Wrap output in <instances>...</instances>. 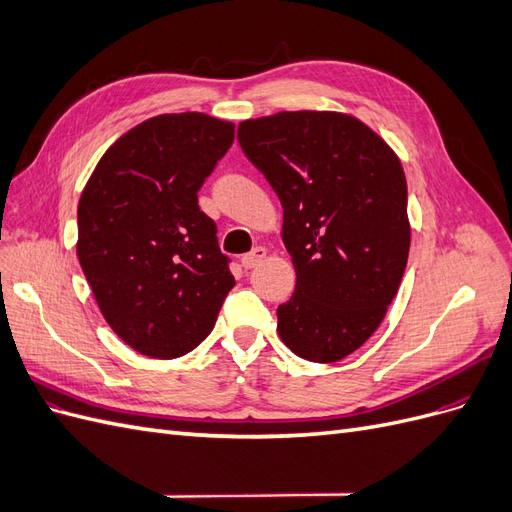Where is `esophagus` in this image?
I'll return each instance as SVG.
<instances>
[{
  "label": "esophagus",
  "instance_id": "obj_1",
  "mask_svg": "<svg viewBox=\"0 0 512 512\" xmlns=\"http://www.w3.org/2000/svg\"><path fill=\"white\" fill-rule=\"evenodd\" d=\"M267 258V250L265 247H254L252 252H247L243 258H241V265L245 267V269H254V267H258L262 260Z\"/></svg>",
  "mask_w": 512,
  "mask_h": 512
}]
</instances>
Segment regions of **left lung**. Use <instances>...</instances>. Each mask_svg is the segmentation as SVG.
I'll return each instance as SVG.
<instances>
[{"mask_svg":"<svg viewBox=\"0 0 512 512\" xmlns=\"http://www.w3.org/2000/svg\"><path fill=\"white\" fill-rule=\"evenodd\" d=\"M237 138L284 207L297 286L277 333L301 359H344L380 327L406 271L404 168L363 121L333 111L247 119Z\"/></svg>","mask_w":512,"mask_h":512,"instance_id":"left-lung-1","label":"left lung"}]
</instances>
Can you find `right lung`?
I'll list each match as a JSON object with an SVG mask.
<instances>
[{
  "label": "right lung",
  "instance_id": "1",
  "mask_svg": "<svg viewBox=\"0 0 512 512\" xmlns=\"http://www.w3.org/2000/svg\"><path fill=\"white\" fill-rule=\"evenodd\" d=\"M235 141L205 113L151 117L106 149L79 200L76 254L104 320L151 359L211 333L235 286L198 190Z\"/></svg>",
  "mask_w": 512,
  "mask_h": 512
}]
</instances>
